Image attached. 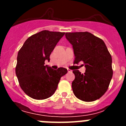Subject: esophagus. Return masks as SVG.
I'll use <instances>...</instances> for the list:
<instances>
[{"mask_svg": "<svg viewBox=\"0 0 126 126\" xmlns=\"http://www.w3.org/2000/svg\"><path fill=\"white\" fill-rule=\"evenodd\" d=\"M67 71H68V73H72L73 72V71L70 69H67Z\"/></svg>", "mask_w": 126, "mask_h": 126, "instance_id": "1", "label": "esophagus"}]
</instances>
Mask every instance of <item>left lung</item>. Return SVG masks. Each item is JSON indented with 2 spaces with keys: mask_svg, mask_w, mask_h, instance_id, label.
<instances>
[{
  "mask_svg": "<svg viewBox=\"0 0 126 126\" xmlns=\"http://www.w3.org/2000/svg\"><path fill=\"white\" fill-rule=\"evenodd\" d=\"M67 40L73 45L74 64L82 61L84 74L73 70V93L84 102H93L102 97L108 90L113 75L112 56L104 42L89 32L66 33Z\"/></svg>",
  "mask_w": 126,
  "mask_h": 126,
  "instance_id": "left-lung-1",
  "label": "left lung"
}]
</instances>
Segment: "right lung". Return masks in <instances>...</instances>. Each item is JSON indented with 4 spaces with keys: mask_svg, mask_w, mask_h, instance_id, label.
<instances>
[{
    "mask_svg": "<svg viewBox=\"0 0 126 126\" xmlns=\"http://www.w3.org/2000/svg\"><path fill=\"white\" fill-rule=\"evenodd\" d=\"M64 32L43 30L33 34L19 50L16 74L20 87L28 96L36 100L50 97L57 88L61 78L67 73L65 68L52 69L45 65Z\"/></svg>",
    "mask_w": 126,
    "mask_h": 126,
    "instance_id": "right-lung-1",
    "label": "right lung"
}]
</instances>
